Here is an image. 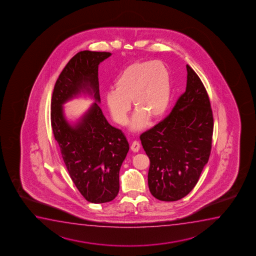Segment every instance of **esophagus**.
I'll return each instance as SVG.
<instances>
[{
  "instance_id": "obj_1",
  "label": "esophagus",
  "mask_w": 256,
  "mask_h": 256,
  "mask_svg": "<svg viewBox=\"0 0 256 256\" xmlns=\"http://www.w3.org/2000/svg\"><path fill=\"white\" fill-rule=\"evenodd\" d=\"M140 145L139 144V142H137V140H134L133 142V144L131 145V150L134 151V152H138L139 150H140Z\"/></svg>"
}]
</instances>
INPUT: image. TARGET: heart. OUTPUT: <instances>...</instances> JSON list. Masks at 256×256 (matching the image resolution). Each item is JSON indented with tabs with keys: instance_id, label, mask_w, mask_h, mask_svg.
I'll list each match as a JSON object with an SVG mask.
<instances>
[{
	"instance_id": "b5f03b06",
	"label": "heart",
	"mask_w": 256,
	"mask_h": 256,
	"mask_svg": "<svg viewBox=\"0 0 256 256\" xmlns=\"http://www.w3.org/2000/svg\"><path fill=\"white\" fill-rule=\"evenodd\" d=\"M114 89L106 92V104L112 120L120 126L128 122L131 103L136 109L130 128L140 131L150 119L158 120L164 116L170 100V75L161 61L131 64L120 72Z\"/></svg>"
}]
</instances>
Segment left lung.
Here are the masks:
<instances>
[{
    "instance_id": "1",
    "label": "left lung",
    "mask_w": 256,
    "mask_h": 256,
    "mask_svg": "<svg viewBox=\"0 0 256 256\" xmlns=\"http://www.w3.org/2000/svg\"><path fill=\"white\" fill-rule=\"evenodd\" d=\"M186 90L164 120L140 136L150 165L148 184L162 201L181 200L195 187L212 150L214 116L202 81L190 66Z\"/></svg>"
}]
</instances>
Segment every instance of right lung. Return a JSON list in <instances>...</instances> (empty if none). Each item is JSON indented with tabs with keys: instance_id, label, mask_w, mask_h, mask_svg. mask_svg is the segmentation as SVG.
I'll return each instance as SVG.
<instances>
[{
	"instance_id": "right-lung-1",
	"label": "right lung",
	"mask_w": 256,
	"mask_h": 256,
	"mask_svg": "<svg viewBox=\"0 0 256 256\" xmlns=\"http://www.w3.org/2000/svg\"><path fill=\"white\" fill-rule=\"evenodd\" d=\"M110 52L83 50L67 63L53 90L50 120L70 178L88 202L102 204L116 198L120 166L130 150L122 130L111 126L98 105L100 63ZM81 93L96 100L74 126L66 122L62 105Z\"/></svg>"
}]
</instances>
